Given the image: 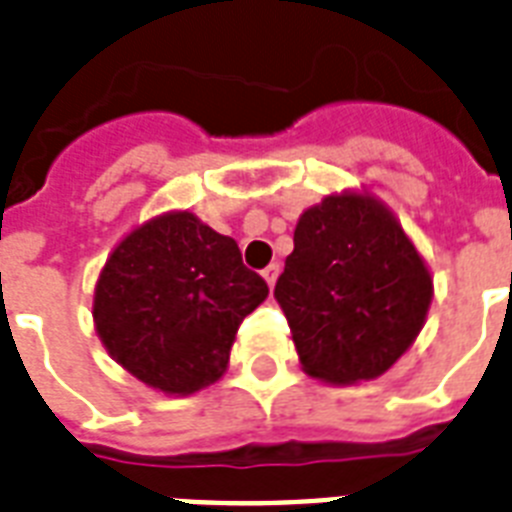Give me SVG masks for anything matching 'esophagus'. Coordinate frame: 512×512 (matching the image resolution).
<instances>
[{
  "instance_id": "obj_1",
  "label": "esophagus",
  "mask_w": 512,
  "mask_h": 512,
  "mask_svg": "<svg viewBox=\"0 0 512 512\" xmlns=\"http://www.w3.org/2000/svg\"><path fill=\"white\" fill-rule=\"evenodd\" d=\"M261 275H264V280H267L269 288H275L277 275H280V264H269V267L264 269V272H261Z\"/></svg>"
}]
</instances>
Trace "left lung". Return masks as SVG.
I'll return each mask as SVG.
<instances>
[{"label":"left lung","mask_w":512,"mask_h":512,"mask_svg":"<svg viewBox=\"0 0 512 512\" xmlns=\"http://www.w3.org/2000/svg\"><path fill=\"white\" fill-rule=\"evenodd\" d=\"M275 299L304 374L358 384L417 342L433 275L390 208L366 189H347L299 216Z\"/></svg>","instance_id":"obj_1"}]
</instances>
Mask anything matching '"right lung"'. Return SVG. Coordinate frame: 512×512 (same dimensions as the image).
Listing matches in <instances>:
<instances>
[{
  "label": "right lung",
  "mask_w": 512,
  "mask_h": 512,
  "mask_svg": "<svg viewBox=\"0 0 512 512\" xmlns=\"http://www.w3.org/2000/svg\"><path fill=\"white\" fill-rule=\"evenodd\" d=\"M267 293L232 237L170 211L109 253L93 293L95 334L138 382L192 395L224 376L237 328Z\"/></svg>",
  "instance_id": "add662e5"
}]
</instances>
